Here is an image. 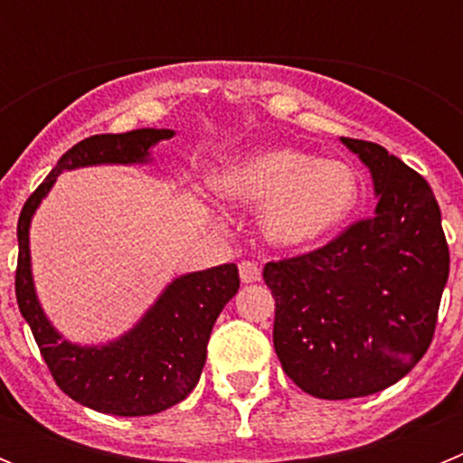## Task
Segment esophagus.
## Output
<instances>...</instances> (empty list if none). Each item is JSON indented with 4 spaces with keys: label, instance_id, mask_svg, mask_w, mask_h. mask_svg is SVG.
Returning <instances> with one entry per match:
<instances>
[{
    "label": "esophagus",
    "instance_id": "obj_1",
    "mask_svg": "<svg viewBox=\"0 0 463 463\" xmlns=\"http://www.w3.org/2000/svg\"><path fill=\"white\" fill-rule=\"evenodd\" d=\"M239 273H241V280H243V282H257L261 278V269L257 267L255 261H250V260L241 261Z\"/></svg>",
    "mask_w": 463,
    "mask_h": 463
}]
</instances>
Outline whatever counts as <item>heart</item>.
<instances>
[{
    "instance_id": "obj_1",
    "label": "heart",
    "mask_w": 463,
    "mask_h": 463,
    "mask_svg": "<svg viewBox=\"0 0 463 463\" xmlns=\"http://www.w3.org/2000/svg\"><path fill=\"white\" fill-rule=\"evenodd\" d=\"M218 183L227 196L264 202L261 234L278 248H304L326 239L350 220L359 202L353 166L292 148L241 159L220 174Z\"/></svg>"
}]
</instances>
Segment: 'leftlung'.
<instances>
[{
    "mask_svg": "<svg viewBox=\"0 0 463 463\" xmlns=\"http://www.w3.org/2000/svg\"><path fill=\"white\" fill-rule=\"evenodd\" d=\"M341 141L369 166L375 213L317 250L264 267L282 371L329 401L383 392L424 357L449 273L429 183L378 143Z\"/></svg>",
    "mask_w": 463,
    "mask_h": 463,
    "instance_id": "8db88e82",
    "label": "left lung"
}]
</instances>
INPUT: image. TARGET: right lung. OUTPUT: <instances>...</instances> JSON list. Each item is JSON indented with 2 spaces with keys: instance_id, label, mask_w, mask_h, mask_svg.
Masks as SVG:
<instances>
[{
  "instance_id": "right-lung-1",
  "label": "right lung",
  "mask_w": 463,
  "mask_h": 463,
  "mask_svg": "<svg viewBox=\"0 0 463 463\" xmlns=\"http://www.w3.org/2000/svg\"><path fill=\"white\" fill-rule=\"evenodd\" d=\"M171 137L174 129L146 127L83 138L60 157L46 181L24 202L18 218L15 298L20 313L57 387L80 406L106 415H155L181 403L194 390L206 364L213 325L239 292V269L220 264L178 276L120 338L106 345H76L51 325L36 298L30 257L32 215L62 171L94 165H146L150 148Z\"/></svg>"
}]
</instances>
